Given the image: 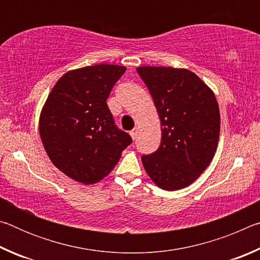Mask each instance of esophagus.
I'll list each match as a JSON object with an SVG mask.
<instances>
[{
  "label": "esophagus",
  "mask_w": 260,
  "mask_h": 260,
  "mask_svg": "<svg viewBox=\"0 0 260 260\" xmlns=\"http://www.w3.org/2000/svg\"><path fill=\"white\" fill-rule=\"evenodd\" d=\"M138 133H139V128H138V127H135V128H133V129H132V131L129 132V134H131L132 139H133V140L136 139V136H138Z\"/></svg>",
  "instance_id": "1"
}]
</instances>
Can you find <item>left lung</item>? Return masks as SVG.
Wrapping results in <instances>:
<instances>
[{"instance_id":"8db88e82","label":"left lung","mask_w":260,"mask_h":260,"mask_svg":"<svg viewBox=\"0 0 260 260\" xmlns=\"http://www.w3.org/2000/svg\"><path fill=\"white\" fill-rule=\"evenodd\" d=\"M159 114L161 142L142 162L164 190L189 186L209 166L217 150L220 113L213 91L186 69L140 67Z\"/></svg>"}]
</instances>
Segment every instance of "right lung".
Returning <instances> with one entry per match:
<instances>
[{"label": "right lung", "mask_w": 260, "mask_h": 260, "mask_svg": "<svg viewBox=\"0 0 260 260\" xmlns=\"http://www.w3.org/2000/svg\"><path fill=\"white\" fill-rule=\"evenodd\" d=\"M126 68L98 64L69 71L52 88L39 129L57 169L83 184L111 172L132 138L114 124L107 100Z\"/></svg>", "instance_id": "obj_1"}]
</instances>
